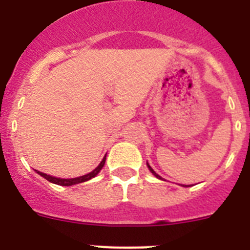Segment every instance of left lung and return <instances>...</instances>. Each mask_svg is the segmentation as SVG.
<instances>
[{
  "label": "left lung",
  "instance_id": "8db88e82",
  "mask_svg": "<svg viewBox=\"0 0 250 250\" xmlns=\"http://www.w3.org/2000/svg\"><path fill=\"white\" fill-rule=\"evenodd\" d=\"M147 167H149V169H150V171H151V173H152V174H154V175H155V176H156V178H159V179H161V178H160V176H159V175H158V174H156V173H155V171H154V170H152V169H151V167H150V165H149V164H147Z\"/></svg>",
  "mask_w": 250,
  "mask_h": 250
}]
</instances>
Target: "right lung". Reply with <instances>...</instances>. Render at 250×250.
I'll use <instances>...</instances> for the list:
<instances>
[{"mask_svg":"<svg viewBox=\"0 0 250 250\" xmlns=\"http://www.w3.org/2000/svg\"><path fill=\"white\" fill-rule=\"evenodd\" d=\"M105 160H106V156L103 159V161H101L100 164H99V167H96V169H95V170H92L91 173L86 174V175H83V176H79V178L60 179V178H55V176H50V175H47V174H43V173H41V171H37V173H39L40 175L42 176V178H45L46 180H48V182L54 183V184L62 185V187H70V185L80 184V183L87 182V180H90V179H92V178H94V176L98 175L99 171H100V170L103 169L104 164H105Z\"/></svg>","mask_w":250,"mask_h":250,"instance_id":"1","label":"right lung"}]
</instances>
